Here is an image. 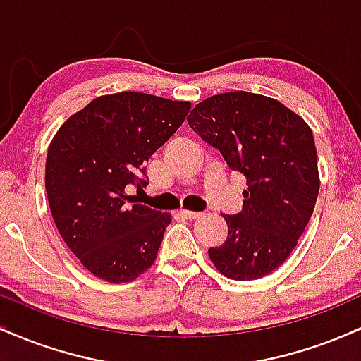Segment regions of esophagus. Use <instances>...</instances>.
Returning <instances> with one entry per match:
<instances>
[{
  "label": "esophagus",
  "mask_w": 361,
  "mask_h": 361,
  "mask_svg": "<svg viewBox=\"0 0 361 361\" xmlns=\"http://www.w3.org/2000/svg\"><path fill=\"white\" fill-rule=\"evenodd\" d=\"M181 217H185V219H190V221H193V219H198L200 217V212H193V210H181Z\"/></svg>",
  "instance_id": "1"
}]
</instances>
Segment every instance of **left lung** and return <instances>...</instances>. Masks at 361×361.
Here are the masks:
<instances>
[{
  "instance_id": "left-lung-1",
  "label": "left lung",
  "mask_w": 361,
  "mask_h": 361,
  "mask_svg": "<svg viewBox=\"0 0 361 361\" xmlns=\"http://www.w3.org/2000/svg\"><path fill=\"white\" fill-rule=\"evenodd\" d=\"M188 126L246 176L243 210L222 214L227 239L210 261L233 280H256L285 263L307 227L319 193L312 130L283 103L247 91L195 105Z\"/></svg>"
}]
</instances>
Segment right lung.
I'll return each instance as SVG.
<instances>
[{
  "mask_svg": "<svg viewBox=\"0 0 361 361\" xmlns=\"http://www.w3.org/2000/svg\"><path fill=\"white\" fill-rule=\"evenodd\" d=\"M190 102L122 91L94 98L54 135L45 190L57 231L82 267L110 283L132 281L156 261L171 215L135 204L154 152L180 128Z\"/></svg>",
  "mask_w": 361,
  "mask_h": 361,
  "instance_id": "obj_1",
  "label": "right lung"
}]
</instances>
